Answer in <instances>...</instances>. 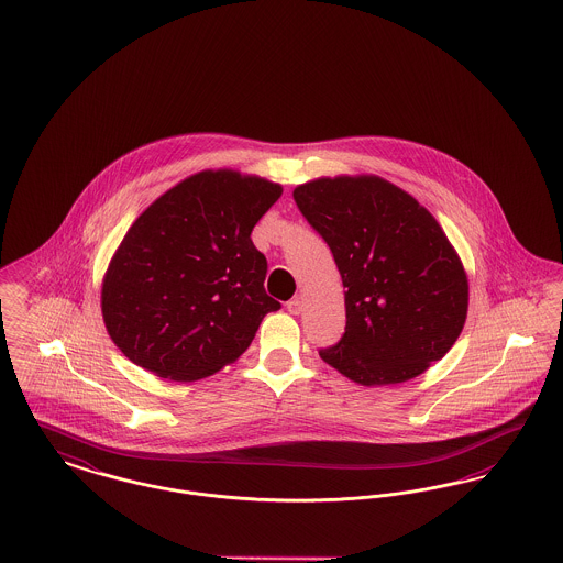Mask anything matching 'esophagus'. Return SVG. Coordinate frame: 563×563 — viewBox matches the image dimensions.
<instances>
[{"label": "esophagus", "mask_w": 563, "mask_h": 563, "mask_svg": "<svg viewBox=\"0 0 563 563\" xmlns=\"http://www.w3.org/2000/svg\"><path fill=\"white\" fill-rule=\"evenodd\" d=\"M287 310H289L291 314H301V310H303V301L299 298L289 299V301H287Z\"/></svg>", "instance_id": "1"}]
</instances>
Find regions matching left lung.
<instances>
[{
  "mask_svg": "<svg viewBox=\"0 0 563 563\" xmlns=\"http://www.w3.org/2000/svg\"><path fill=\"white\" fill-rule=\"evenodd\" d=\"M294 199L346 287V330L321 360L364 387L406 383L442 360L467 317V276L430 210L374 174L323 176Z\"/></svg>",
  "mask_w": 563,
  "mask_h": 563,
  "instance_id": "1",
  "label": "left lung"
}]
</instances>
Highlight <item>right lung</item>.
Instances as JSON below:
<instances>
[{"mask_svg":"<svg viewBox=\"0 0 563 563\" xmlns=\"http://www.w3.org/2000/svg\"><path fill=\"white\" fill-rule=\"evenodd\" d=\"M283 196L278 183L203 169L155 199L114 251L101 317L121 353L167 380L194 383L233 364L267 312V262L251 232Z\"/></svg>","mask_w":563,"mask_h":563,"instance_id":"right-lung-1","label":"right lung"}]
</instances>
